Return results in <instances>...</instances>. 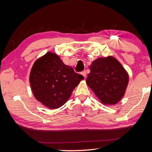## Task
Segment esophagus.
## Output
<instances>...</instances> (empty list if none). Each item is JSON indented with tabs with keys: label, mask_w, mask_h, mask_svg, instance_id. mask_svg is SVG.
<instances>
[{
	"label": "esophagus",
	"mask_w": 152,
	"mask_h": 152,
	"mask_svg": "<svg viewBox=\"0 0 152 152\" xmlns=\"http://www.w3.org/2000/svg\"><path fill=\"white\" fill-rule=\"evenodd\" d=\"M81 74L84 77V78H86V71H83V72H82L81 73Z\"/></svg>",
	"instance_id": "1"
}]
</instances>
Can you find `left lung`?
Segmentation results:
<instances>
[{"label":"left lung","instance_id":"1","mask_svg":"<svg viewBox=\"0 0 152 152\" xmlns=\"http://www.w3.org/2000/svg\"><path fill=\"white\" fill-rule=\"evenodd\" d=\"M86 84L102 104L118 103L125 94L129 76L127 70L111 56L98 58L89 66Z\"/></svg>","mask_w":152,"mask_h":152}]
</instances>
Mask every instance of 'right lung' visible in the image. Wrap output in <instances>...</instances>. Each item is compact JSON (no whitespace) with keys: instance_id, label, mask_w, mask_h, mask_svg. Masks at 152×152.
Segmentation results:
<instances>
[{"instance_id":"obj_1","label":"right lung","mask_w":152,"mask_h":152,"mask_svg":"<svg viewBox=\"0 0 152 152\" xmlns=\"http://www.w3.org/2000/svg\"><path fill=\"white\" fill-rule=\"evenodd\" d=\"M83 79L71 66L64 64L60 56L51 51L35 61L29 74L33 96L50 109L63 106Z\"/></svg>"}]
</instances>
